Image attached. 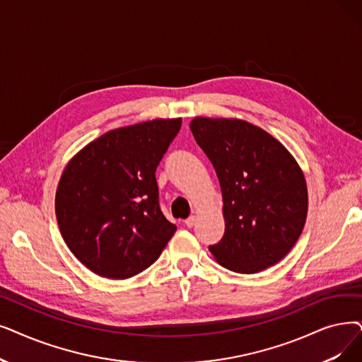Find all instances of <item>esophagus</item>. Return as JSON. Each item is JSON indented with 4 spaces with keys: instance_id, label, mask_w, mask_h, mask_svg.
Masks as SVG:
<instances>
[{
    "instance_id": "obj_1",
    "label": "esophagus",
    "mask_w": 362,
    "mask_h": 362,
    "mask_svg": "<svg viewBox=\"0 0 362 362\" xmlns=\"http://www.w3.org/2000/svg\"><path fill=\"white\" fill-rule=\"evenodd\" d=\"M195 223H197V217H195V216H189V217H187V218L185 220V225H186L187 228H192Z\"/></svg>"
}]
</instances>
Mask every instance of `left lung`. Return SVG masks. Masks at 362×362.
<instances>
[{
  "label": "left lung",
  "instance_id": "obj_1",
  "mask_svg": "<svg viewBox=\"0 0 362 362\" xmlns=\"http://www.w3.org/2000/svg\"><path fill=\"white\" fill-rule=\"evenodd\" d=\"M189 127L223 197L225 235L209 247L211 255L233 272L271 268L288 255L306 222L300 165L279 140L244 119L197 117Z\"/></svg>",
  "mask_w": 362,
  "mask_h": 362
}]
</instances>
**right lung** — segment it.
<instances>
[{
	"label": "right lung",
	"instance_id": "obj_1",
	"mask_svg": "<svg viewBox=\"0 0 362 362\" xmlns=\"http://www.w3.org/2000/svg\"><path fill=\"white\" fill-rule=\"evenodd\" d=\"M182 118H158L107 132L74 155L56 191L66 245L87 269L127 279L160 257L176 232L158 202L155 171Z\"/></svg>",
	"mask_w": 362,
	"mask_h": 362
}]
</instances>
